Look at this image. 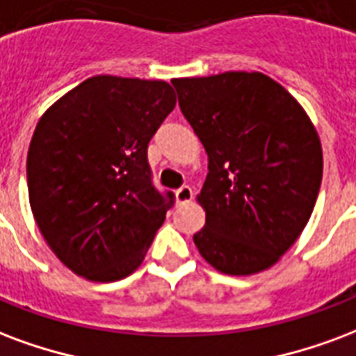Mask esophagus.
<instances>
[{"label":"esophagus","mask_w":356,"mask_h":356,"mask_svg":"<svg viewBox=\"0 0 356 356\" xmlns=\"http://www.w3.org/2000/svg\"><path fill=\"white\" fill-rule=\"evenodd\" d=\"M175 200H177V204H188L192 200V188L188 185H183L181 188L175 191Z\"/></svg>","instance_id":"esophagus-1"}]
</instances>
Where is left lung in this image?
Masks as SVG:
<instances>
[{
  "label": "left lung",
  "mask_w": 356,
  "mask_h": 356,
  "mask_svg": "<svg viewBox=\"0 0 356 356\" xmlns=\"http://www.w3.org/2000/svg\"><path fill=\"white\" fill-rule=\"evenodd\" d=\"M179 107L209 158L198 202L200 254L228 275L262 272L307 225L323 179L312 120L264 73L173 79Z\"/></svg>",
  "instance_id": "1"
}]
</instances>
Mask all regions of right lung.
I'll return each mask as SVG.
<instances>
[{
  "label": "right lung",
  "mask_w": 356,
  "mask_h": 356,
  "mask_svg": "<svg viewBox=\"0 0 356 356\" xmlns=\"http://www.w3.org/2000/svg\"><path fill=\"white\" fill-rule=\"evenodd\" d=\"M175 94L164 81L86 79L39 120L26 173L39 230L90 281H118L145 259L175 196L152 183L147 149Z\"/></svg>",
  "instance_id": "right-lung-1"
}]
</instances>
